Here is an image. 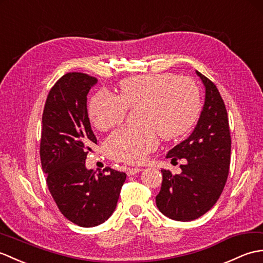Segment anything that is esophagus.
I'll return each instance as SVG.
<instances>
[{
  "label": "esophagus",
  "instance_id": "1",
  "mask_svg": "<svg viewBox=\"0 0 263 263\" xmlns=\"http://www.w3.org/2000/svg\"><path fill=\"white\" fill-rule=\"evenodd\" d=\"M141 171H143L142 167H129L127 170V174H128V176H134V174H136V173L141 172Z\"/></svg>",
  "mask_w": 263,
  "mask_h": 263
}]
</instances>
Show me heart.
Listing matches in <instances>:
<instances>
[{
    "mask_svg": "<svg viewBox=\"0 0 263 263\" xmlns=\"http://www.w3.org/2000/svg\"><path fill=\"white\" fill-rule=\"evenodd\" d=\"M141 125L121 128L110 135L107 152L114 160L142 163L157 145V134L179 138L194 126L200 111V92L194 80L172 73L144 74L122 80L119 96L101 90L92 97L89 115L100 130H108L136 108Z\"/></svg>",
    "mask_w": 263,
    "mask_h": 263,
    "instance_id": "1",
    "label": "heart"
}]
</instances>
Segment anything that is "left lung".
Here are the masks:
<instances>
[{
	"instance_id": "8db88e82",
	"label": "left lung",
	"mask_w": 263,
	"mask_h": 263,
	"mask_svg": "<svg viewBox=\"0 0 263 263\" xmlns=\"http://www.w3.org/2000/svg\"><path fill=\"white\" fill-rule=\"evenodd\" d=\"M206 87V99L195 130L168 151L172 162L184 159L182 172L161 170L162 186L156 206L168 218L197 219L211 209L223 192L230 171L231 133L223 98L211 80L197 72Z\"/></svg>"
}]
</instances>
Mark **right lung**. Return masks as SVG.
<instances>
[{
  "instance_id": "add662e5",
  "label": "right lung",
  "mask_w": 263,
  "mask_h": 263,
  "mask_svg": "<svg viewBox=\"0 0 263 263\" xmlns=\"http://www.w3.org/2000/svg\"><path fill=\"white\" fill-rule=\"evenodd\" d=\"M98 82L71 72L51 87L43 112L40 161L46 182L61 213L81 227L106 221L117 206L126 173L106 167L96 174L85 159L97 138L87 117L86 96Z\"/></svg>"
}]
</instances>
